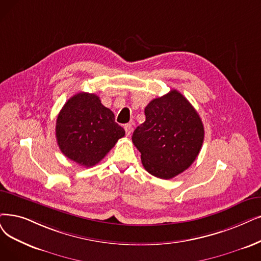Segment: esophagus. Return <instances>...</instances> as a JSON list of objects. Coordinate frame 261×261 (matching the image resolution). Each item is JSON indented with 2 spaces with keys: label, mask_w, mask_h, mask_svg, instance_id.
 I'll return each mask as SVG.
<instances>
[{
  "label": "esophagus",
  "mask_w": 261,
  "mask_h": 261,
  "mask_svg": "<svg viewBox=\"0 0 261 261\" xmlns=\"http://www.w3.org/2000/svg\"><path fill=\"white\" fill-rule=\"evenodd\" d=\"M124 129H125V133H126V136H129V135L132 134V130H133V127H132V124H125L124 125Z\"/></svg>",
  "instance_id": "34e87169"
}]
</instances>
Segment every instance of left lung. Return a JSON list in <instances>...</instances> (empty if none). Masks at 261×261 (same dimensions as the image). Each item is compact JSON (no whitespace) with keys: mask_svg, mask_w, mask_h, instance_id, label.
Here are the masks:
<instances>
[{"mask_svg":"<svg viewBox=\"0 0 261 261\" xmlns=\"http://www.w3.org/2000/svg\"><path fill=\"white\" fill-rule=\"evenodd\" d=\"M145 121L135 129L133 143L149 173L172 179L194 163L204 138L202 121L179 91L154 98L144 108Z\"/></svg>","mask_w":261,"mask_h":261,"instance_id":"left-lung-1","label":"left lung"}]
</instances>
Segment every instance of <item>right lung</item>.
I'll return each instance as SVG.
<instances>
[{"mask_svg":"<svg viewBox=\"0 0 261 261\" xmlns=\"http://www.w3.org/2000/svg\"><path fill=\"white\" fill-rule=\"evenodd\" d=\"M124 135L113 112L96 94L86 92L70 97L57 119L56 136L61 152L85 167L98 164Z\"/></svg>","mask_w":261,"mask_h":261,"instance_id":"add662e5","label":"right lung"}]
</instances>
